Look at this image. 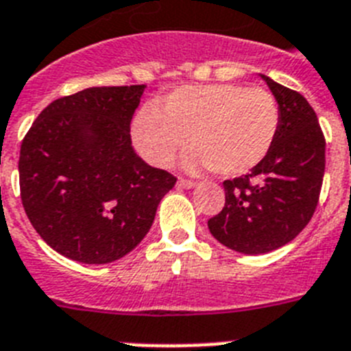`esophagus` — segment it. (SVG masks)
Returning a JSON list of instances; mask_svg holds the SVG:
<instances>
[{
  "instance_id": "34e87169",
  "label": "esophagus",
  "mask_w": 351,
  "mask_h": 351,
  "mask_svg": "<svg viewBox=\"0 0 351 351\" xmlns=\"http://www.w3.org/2000/svg\"><path fill=\"white\" fill-rule=\"evenodd\" d=\"M176 185H178L180 189H193V187H196V182H193V180L178 178V182H176Z\"/></svg>"
}]
</instances>
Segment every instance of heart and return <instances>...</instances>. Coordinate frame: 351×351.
Segmentation results:
<instances>
[{
    "label": "heart",
    "mask_w": 351,
    "mask_h": 351,
    "mask_svg": "<svg viewBox=\"0 0 351 351\" xmlns=\"http://www.w3.org/2000/svg\"><path fill=\"white\" fill-rule=\"evenodd\" d=\"M281 125L276 97L239 83L182 86L143 108L132 141L145 160L169 166L189 139V169L212 167L221 176L245 175L270 154Z\"/></svg>",
    "instance_id": "heart-1"
}]
</instances>
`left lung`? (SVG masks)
I'll list each match as a JSON object with an SVG mask.
<instances>
[{
	"mask_svg": "<svg viewBox=\"0 0 351 351\" xmlns=\"http://www.w3.org/2000/svg\"><path fill=\"white\" fill-rule=\"evenodd\" d=\"M261 79L279 104V132L251 173L222 184L226 203L208 221L213 239L242 254H265L291 242L315 213L325 173V138L315 109L298 91Z\"/></svg>",
	"mask_w": 351,
	"mask_h": 351,
	"instance_id": "obj_1",
	"label": "left lung"
}]
</instances>
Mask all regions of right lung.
<instances>
[{"label":"right lung","mask_w":351,"mask_h":351,"mask_svg":"<svg viewBox=\"0 0 351 351\" xmlns=\"http://www.w3.org/2000/svg\"><path fill=\"white\" fill-rule=\"evenodd\" d=\"M145 84L95 86L54 100L24 136L21 199L49 247L88 265L129 254L176 184L130 141Z\"/></svg>","instance_id":"add662e5"}]
</instances>
